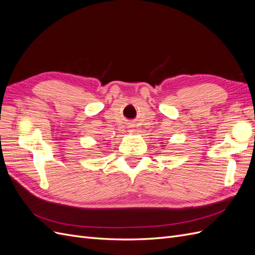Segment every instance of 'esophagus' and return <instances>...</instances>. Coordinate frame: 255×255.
<instances>
[{"instance_id": "esophagus-1", "label": "esophagus", "mask_w": 255, "mask_h": 255, "mask_svg": "<svg viewBox=\"0 0 255 255\" xmlns=\"http://www.w3.org/2000/svg\"><path fill=\"white\" fill-rule=\"evenodd\" d=\"M130 132H132V130H130Z\"/></svg>"}]
</instances>
